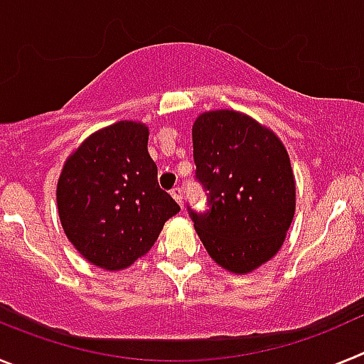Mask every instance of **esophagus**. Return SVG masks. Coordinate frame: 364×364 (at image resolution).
<instances>
[{
	"label": "esophagus",
	"instance_id": "1",
	"mask_svg": "<svg viewBox=\"0 0 364 364\" xmlns=\"http://www.w3.org/2000/svg\"><path fill=\"white\" fill-rule=\"evenodd\" d=\"M171 197L175 198L178 204H182V197H184V189L180 188V186H176V188L171 189Z\"/></svg>",
	"mask_w": 364,
	"mask_h": 364
}]
</instances>
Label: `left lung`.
Here are the masks:
<instances>
[{"instance_id": "left-lung-1", "label": "left lung", "mask_w": 364, "mask_h": 364, "mask_svg": "<svg viewBox=\"0 0 364 364\" xmlns=\"http://www.w3.org/2000/svg\"><path fill=\"white\" fill-rule=\"evenodd\" d=\"M193 159L208 202L204 211H188L211 259L233 273L268 262L295 213V180L281 140L237 111L204 112L193 124Z\"/></svg>"}]
</instances>
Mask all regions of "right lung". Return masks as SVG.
<instances>
[{
  "label": "right lung",
  "instance_id": "add662e5",
  "mask_svg": "<svg viewBox=\"0 0 364 364\" xmlns=\"http://www.w3.org/2000/svg\"><path fill=\"white\" fill-rule=\"evenodd\" d=\"M149 131L118 122L74 151L58 180V213L73 246L89 262L122 269L149 252L164 222L180 211L160 189L147 153Z\"/></svg>",
  "mask_w": 364,
  "mask_h": 364
}]
</instances>
